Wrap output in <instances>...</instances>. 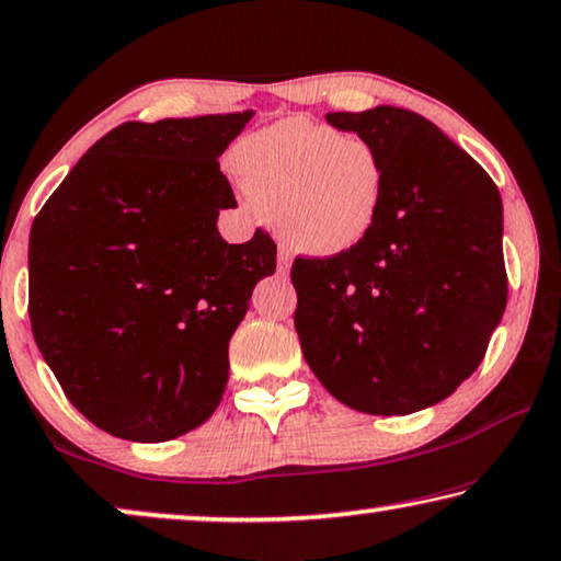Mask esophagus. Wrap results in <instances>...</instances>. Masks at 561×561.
Instances as JSON below:
<instances>
[{
	"label": "esophagus",
	"instance_id": "obj_1",
	"mask_svg": "<svg viewBox=\"0 0 561 561\" xmlns=\"http://www.w3.org/2000/svg\"><path fill=\"white\" fill-rule=\"evenodd\" d=\"M278 273L280 275L290 273V255L286 253V250H278Z\"/></svg>",
	"mask_w": 561,
	"mask_h": 561
}]
</instances>
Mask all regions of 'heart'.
Wrapping results in <instances>:
<instances>
[{"mask_svg": "<svg viewBox=\"0 0 561 561\" xmlns=\"http://www.w3.org/2000/svg\"><path fill=\"white\" fill-rule=\"evenodd\" d=\"M232 164L296 253H352L385 213L389 169L377 146L311 118H283L248 136Z\"/></svg>", "mask_w": 561, "mask_h": 561, "instance_id": "b5f03b06", "label": "heart"}]
</instances>
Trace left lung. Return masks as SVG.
<instances>
[{"label":"left lung","mask_w":561,"mask_h":561,"mask_svg":"<svg viewBox=\"0 0 561 561\" xmlns=\"http://www.w3.org/2000/svg\"><path fill=\"white\" fill-rule=\"evenodd\" d=\"M327 121L377 146L389 194L359 248L294 263L300 348L341 404L410 415L473 375L506 308L501 194L417 113L377 105Z\"/></svg>","instance_id":"obj_1"}]
</instances>
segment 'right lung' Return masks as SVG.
I'll list each match as a JSON object with an SVG mask.
<instances>
[{"label": "right lung", "instance_id": "obj_1", "mask_svg": "<svg viewBox=\"0 0 561 561\" xmlns=\"http://www.w3.org/2000/svg\"><path fill=\"white\" fill-rule=\"evenodd\" d=\"M253 108L126 121L95 141L30 232V321L68 400L134 443L213 417L255 283L275 273L263 230L230 245L222 157Z\"/></svg>", "mask_w": 561, "mask_h": 561}]
</instances>
